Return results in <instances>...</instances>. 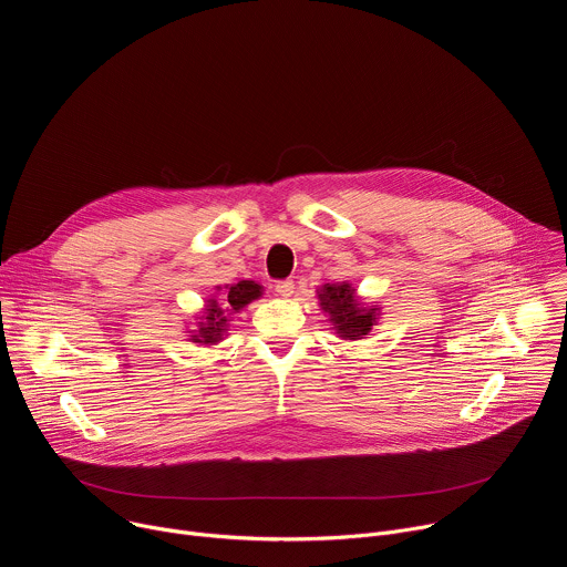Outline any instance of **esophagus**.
I'll return each mask as SVG.
<instances>
[{"label": "esophagus", "mask_w": 567, "mask_h": 567, "mask_svg": "<svg viewBox=\"0 0 567 567\" xmlns=\"http://www.w3.org/2000/svg\"><path fill=\"white\" fill-rule=\"evenodd\" d=\"M293 289H296L293 280H280V282H276V291H278V296H282V298L293 296Z\"/></svg>", "instance_id": "1"}]
</instances>
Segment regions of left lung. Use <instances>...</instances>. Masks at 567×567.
Here are the masks:
<instances>
[{"mask_svg": "<svg viewBox=\"0 0 567 567\" xmlns=\"http://www.w3.org/2000/svg\"><path fill=\"white\" fill-rule=\"evenodd\" d=\"M318 300L322 311L330 316L337 334L346 341L365 339L370 330L377 326L379 307L377 305L365 307L363 302H359L357 289L350 282L322 285L318 289Z\"/></svg>", "mask_w": 567, "mask_h": 567, "instance_id": "1", "label": "left lung"}]
</instances>
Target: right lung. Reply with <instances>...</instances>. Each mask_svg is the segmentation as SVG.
Segmentation results:
<instances>
[{
  "label": "right lung",
  "instance_id": "obj_1",
  "mask_svg": "<svg viewBox=\"0 0 567 567\" xmlns=\"http://www.w3.org/2000/svg\"><path fill=\"white\" fill-rule=\"evenodd\" d=\"M228 291L224 293V302L219 305L215 298H210L206 302L199 330H193L190 341L199 343V346H215L217 341H221V337H226V328H228V313L239 311L241 307H247L249 302L258 300L262 296V287L254 280H239L233 287H226Z\"/></svg>",
  "mask_w": 567,
  "mask_h": 567
}]
</instances>
